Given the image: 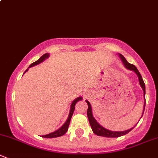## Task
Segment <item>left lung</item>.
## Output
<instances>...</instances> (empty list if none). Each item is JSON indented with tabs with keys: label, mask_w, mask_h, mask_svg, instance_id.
<instances>
[{
	"label": "left lung",
	"mask_w": 158,
	"mask_h": 158,
	"mask_svg": "<svg viewBox=\"0 0 158 158\" xmlns=\"http://www.w3.org/2000/svg\"><path fill=\"white\" fill-rule=\"evenodd\" d=\"M118 56H119V57H120V59H121V60H122L123 65L125 66V67L127 69L131 70V71L135 72V73H136L137 76H138V81H139V84H140V85H141V88H142V89H143V92H144V109H143L142 115H141V117H142L143 114H144V109H145V85H144V81H143L142 76H141V75L140 74L139 71H138V69H137V68L135 67L134 65L129 63L126 60V59H125V57L122 55V54L118 53ZM85 102H86L87 104H88L87 116H88L89 124H90L91 128H92V131H93V133L95 134L96 135H98V136L106 137V138H118V137H120V136H122V135H126V134H128V132H130L132 129L135 128V127H133V128L128 129V130H126V131H110V130H108V129L105 128L104 127L102 126L100 124H98V122H97V121L95 119V118L93 117V114H92V106H91L90 102H89V101H87V100H85Z\"/></svg>",
	"instance_id": "left-lung-1"
}]
</instances>
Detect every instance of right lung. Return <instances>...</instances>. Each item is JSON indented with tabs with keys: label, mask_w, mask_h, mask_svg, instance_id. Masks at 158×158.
Returning <instances> with one entry per match:
<instances>
[{
	"label": "right lung",
	"mask_w": 158,
	"mask_h": 158,
	"mask_svg": "<svg viewBox=\"0 0 158 158\" xmlns=\"http://www.w3.org/2000/svg\"><path fill=\"white\" fill-rule=\"evenodd\" d=\"M49 53H46V54H44V55H43L42 56H41L40 58L39 59V60H36V62L33 63L32 64H30L29 67H28V69L24 72V73H26V72L27 71L28 69H29V68L33 67V66H36V65L40 64V63H43L44 61H45L47 59L49 58ZM24 73H23V74H24ZM81 100H82V97H81V96L78 97V98H76V99L73 100V102H72V104H71V106H70L69 114V116H68L67 119H66V122H65V123L63 124V125H62V126L60 127V128H59L58 130L52 132V133H49V134H48V135H43V136H42L43 138H57V137L63 136V135H65V134H66V132H67V131H68V128H69V123H70V120H71V118H72V116H73V112H74L75 106H76V104L78 102L81 101Z\"/></svg>",
	"instance_id": "right-lung-1"
}]
</instances>
